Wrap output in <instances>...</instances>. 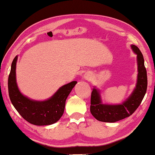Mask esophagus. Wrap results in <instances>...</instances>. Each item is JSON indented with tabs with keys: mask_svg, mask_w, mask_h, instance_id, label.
Masks as SVG:
<instances>
[{
	"mask_svg": "<svg viewBox=\"0 0 155 155\" xmlns=\"http://www.w3.org/2000/svg\"><path fill=\"white\" fill-rule=\"evenodd\" d=\"M84 79H85L86 80H90L92 79V75L90 74H86L84 75Z\"/></svg>",
	"mask_w": 155,
	"mask_h": 155,
	"instance_id": "34e87169",
	"label": "esophagus"
}]
</instances>
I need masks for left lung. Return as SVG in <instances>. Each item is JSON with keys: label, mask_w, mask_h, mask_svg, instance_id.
Instances as JSON below:
<instances>
[{"label": "left lung", "mask_w": 155, "mask_h": 155, "mask_svg": "<svg viewBox=\"0 0 155 155\" xmlns=\"http://www.w3.org/2000/svg\"><path fill=\"white\" fill-rule=\"evenodd\" d=\"M132 48L137 54L138 61V74L136 88L126 101L117 105L102 104L100 93L96 89H93L90 99V112L98 121L114 123L130 117L138 109L144 97L148 81L144 57L136 46L132 45Z\"/></svg>", "instance_id": "1"}]
</instances>
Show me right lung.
<instances>
[{"label": "right lung", "mask_w": 155, "mask_h": 155, "mask_svg": "<svg viewBox=\"0 0 155 155\" xmlns=\"http://www.w3.org/2000/svg\"><path fill=\"white\" fill-rule=\"evenodd\" d=\"M17 57L14 58L8 79V90L10 100L22 117L29 123L36 125H47L56 123L62 117L66 99L76 81L64 85L47 101L30 100L19 92L15 78Z\"/></svg>", "instance_id": "obj_1"}]
</instances>
